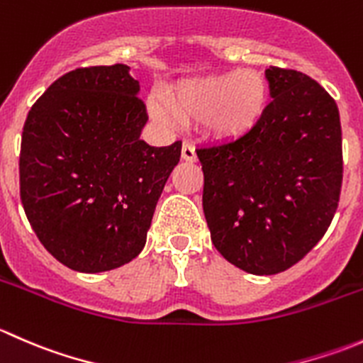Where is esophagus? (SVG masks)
<instances>
[{"mask_svg":"<svg viewBox=\"0 0 363 363\" xmlns=\"http://www.w3.org/2000/svg\"><path fill=\"white\" fill-rule=\"evenodd\" d=\"M181 156H182V160L188 161V163H195V161H196L195 147H193V145L189 144V142H184V144H182Z\"/></svg>","mask_w":363,"mask_h":363,"instance_id":"esophagus-1","label":"esophagus"}]
</instances>
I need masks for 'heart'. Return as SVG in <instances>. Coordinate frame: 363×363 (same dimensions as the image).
Here are the masks:
<instances>
[{"instance_id":"1","label":"heart","mask_w":363,"mask_h":363,"mask_svg":"<svg viewBox=\"0 0 363 363\" xmlns=\"http://www.w3.org/2000/svg\"><path fill=\"white\" fill-rule=\"evenodd\" d=\"M163 104L149 98V113L161 124L177 117L182 123H200L214 140H239L258 128L270 101V86L258 69H230L212 75L179 80L164 89Z\"/></svg>"}]
</instances>
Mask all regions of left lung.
<instances>
[{
    "label": "left lung",
    "instance_id": "1",
    "mask_svg": "<svg viewBox=\"0 0 363 363\" xmlns=\"http://www.w3.org/2000/svg\"><path fill=\"white\" fill-rule=\"evenodd\" d=\"M265 117L239 140L196 151L216 250L255 276L290 269L325 235L342 184L339 108L306 73L265 69Z\"/></svg>",
    "mask_w": 363,
    "mask_h": 363
}]
</instances>
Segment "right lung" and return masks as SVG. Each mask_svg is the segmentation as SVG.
<instances>
[{
    "label": "right lung",
    "mask_w": 363,
    "mask_h": 363,
    "mask_svg": "<svg viewBox=\"0 0 363 363\" xmlns=\"http://www.w3.org/2000/svg\"><path fill=\"white\" fill-rule=\"evenodd\" d=\"M140 84L126 65L77 68L50 84L26 119L21 202L47 251L96 274L144 250L181 142L152 147Z\"/></svg>",
    "instance_id": "obj_1"
}]
</instances>
